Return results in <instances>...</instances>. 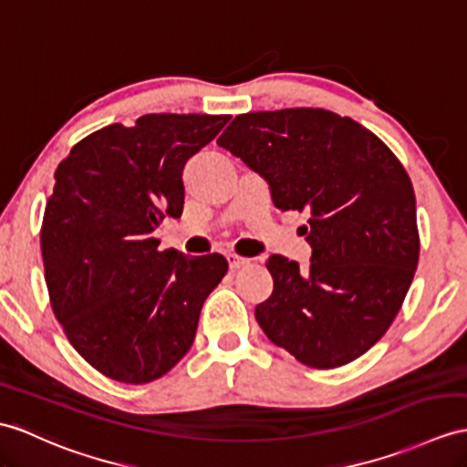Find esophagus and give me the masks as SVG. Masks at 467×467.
<instances>
[{"label": "esophagus", "instance_id": "obj_1", "mask_svg": "<svg viewBox=\"0 0 467 467\" xmlns=\"http://www.w3.org/2000/svg\"><path fill=\"white\" fill-rule=\"evenodd\" d=\"M227 264H230L232 271H237V269H242V267H247L249 265V259L242 257V255H235V254H227Z\"/></svg>", "mask_w": 467, "mask_h": 467}]
</instances>
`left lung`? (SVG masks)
Instances as JSON below:
<instances>
[{"mask_svg":"<svg viewBox=\"0 0 467 467\" xmlns=\"http://www.w3.org/2000/svg\"><path fill=\"white\" fill-rule=\"evenodd\" d=\"M218 144L265 178L275 208L309 213L313 254L271 255V297L255 319L271 343L311 368L358 358L389 331L418 265L416 198L377 134L325 109L247 112Z\"/></svg>","mask_w":467,"mask_h":467,"instance_id":"1","label":"left lung"}]
</instances>
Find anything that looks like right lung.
<instances>
[{
    "instance_id": "right-lung-1",
    "label": "right lung",
    "mask_w": 467,
    "mask_h": 467,
    "mask_svg": "<svg viewBox=\"0 0 467 467\" xmlns=\"http://www.w3.org/2000/svg\"><path fill=\"white\" fill-rule=\"evenodd\" d=\"M227 115H144L109 124L71 148L55 172L41 254L57 321L105 377L146 384L194 343L203 301L225 275L220 254L158 252L152 235L184 208L188 158Z\"/></svg>"
}]
</instances>
